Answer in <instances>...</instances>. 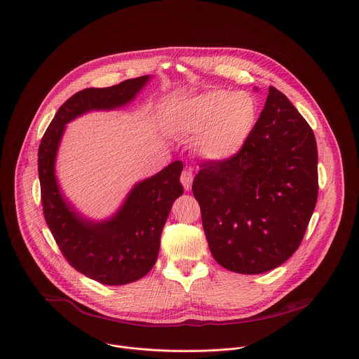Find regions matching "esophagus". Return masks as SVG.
<instances>
[{
	"label": "esophagus",
	"mask_w": 359,
	"mask_h": 359,
	"mask_svg": "<svg viewBox=\"0 0 359 359\" xmlns=\"http://www.w3.org/2000/svg\"><path fill=\"white\" fill-rule=\"evenodd\" d=\"M180 182H182V184H183L184 190H190V189H191L193 175H191V172H190L189 169H186V170H183V172H182V175H180Z\"/></svg>",
	"instance_id": "34e87169"
}]
</instances>
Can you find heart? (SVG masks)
I'll return each instance as SVG.
<instances>
[{
  "label": "heart",
  "instance_id": "1",
  "mask_svg": "<svg viewBox=\"0 0 359 359\" xmlns=\"http://www.w3.org/2000/svg\"><path fill=\"white\" fill-rule=\"evenodd\" d=\"M257 118L254 98L244 91L211 90L186 102L182 128L198 134L196 147L208 161L233 156L248 140Z\"/></svg>",
  "mask_w": 359,
  "mask_h": 359
}]
</instances>
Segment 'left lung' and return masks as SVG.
Returning <instances> with one entry per match:
<instances>
[{"instance_id":"obj_1","label":"left lung","mask_w":359,"mask_h":359,"mask_svg":"<svg viewBox=\"0 0 359 359\" xmlns=\"http://www.w3.org/2000/svg\"><path fill=\"white\" fill-rule=\"evenodd\" d=\"M214 259L258 275L299 248L318 194L317 144L306 119L275 87L233 156L200 165L193 180Z\"/></svg>"}]
</instances>
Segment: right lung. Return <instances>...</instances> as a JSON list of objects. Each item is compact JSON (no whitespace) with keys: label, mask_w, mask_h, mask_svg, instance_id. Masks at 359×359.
Listing matches in <instances>:
<instances>
[{"label":"right lung","mask_w":359,"mask_h":359,"mask_svg":"<svg viewBox=\"0 0 359 359\" xmlns=\"http://www.w3.org/2000/svg\"><path fill=\"white\" fill-rule=\"evenodd\" d=\"M149 76L112 87L84 88L56 112L38 152L41 198L46 224L66 261L84 276L119 286L144 278L155 265L161 233L173 201L182 196L183 163L175 161L155 176L137 183L119 210L104 221H90L62 196L55 161L65 126L93 109H114L133 101Z\"/></svg>","instance_id":"right-lung-1"}]
</instances>
